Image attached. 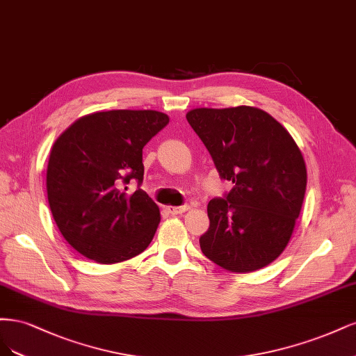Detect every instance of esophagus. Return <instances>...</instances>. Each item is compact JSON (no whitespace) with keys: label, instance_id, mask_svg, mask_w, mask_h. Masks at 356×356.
Here are the masks:
<instances>
[{"label":"esophagus","instance_id":"34e87169","mask_svg":"<svg viewBox=\"0 0 356 356\" xmlns=\"http://www.w3.org/2000/svg\"><path fill=\"white\" fill-rule=\"evenodd\" d=\"M189 210V205L186 204V205H179V207H173V205H170V207H167V211L170 213V214H181V213H185V211H188Z\"/></svg>","mask_w":356,"mask_h":356}]
</instances>
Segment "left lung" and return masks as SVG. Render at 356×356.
I'll use <instances>...</instances> for the list:
<instances>
[{"label": "left lung", "mask_w": 356, "mask_h": 356, "mask_svg": "<svg viewBox=\"0 0 356 356\" xmlns=\"http://www.w3.org/2000/svg\"><path fill=\"white\" fill-rule=\"evenodd\" d=\"M186 120L232 189L207 205L204 256L231 272L268 266L289 244L306 192V165L290 133L268 112L197 108Z\"/></svg>", "instance_id": "8db88e82"}]
</instances>
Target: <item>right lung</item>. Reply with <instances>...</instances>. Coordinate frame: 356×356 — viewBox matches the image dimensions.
Returning <instances> with one entry per match:
<instances>
[{
	"label": "right lung",
	"mask_w": 356,
	"mask_h": 356,
	"mask_svg": "<svg viewBox=\"0 0 356 356\" xmlns=\"http://www.w3.org/2000/svg\"><path fill=\"white\" fill-rule=\"evenodd\" d=\"M168 121L158 111L95 112L57 137L47 167V197L57 227L79 254L109 265L151 244L161 216L140 189L142 151ZM131 179L138 189L129 194Z\"/></svg>",
	"instance_id": "add662e5"
}]
</instances>
